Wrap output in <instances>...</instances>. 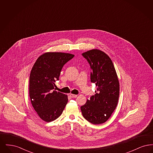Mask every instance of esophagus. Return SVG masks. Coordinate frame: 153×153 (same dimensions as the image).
Listing matches in <instances>:
<instances>
[{
  "instance_id": "esophagus-1",
  "label": "esophagus",
  "mask_w": 153,
  "mask_h": 153,
  "mask_svg": "<svg viewBox=\"0 0 153 153\" xmlns=\"http://www.w3.org/2000/svg\"><path fill=\"white\" fill-rule=\"evenodd\" d=\"M69 96H70L71 97H72V98H75V97H77V95H74V94H71Z\"/></svg>"
}]
</instances>
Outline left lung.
Masks as SVG:
<instances>
[{
    "mask_svg": "<svg viewBox=\"0 0 153 153\" xmlns=\"http://www.w3.org/2000/svg\"><path fill=\"white\" fill-rule=\"evenodd\" d=\"M82 55L90 65L91 81L96 84L97 91L81 107V111L91 123H104L116 108L119 100L120 87L117 72L109 56L100 50L92 49Z\"/></svg>",
    "mask_w": 153,
    "mask_h": 153,
    "instance_id": "1",
    "label": "left lung"
}]
</instances>
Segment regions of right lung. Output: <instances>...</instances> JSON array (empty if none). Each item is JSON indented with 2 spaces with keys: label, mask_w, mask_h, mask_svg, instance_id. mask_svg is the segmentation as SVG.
<instances>
[{
  "label": "right lung",
  "mask_w": 153,
  "mask_h": 153,
  "mask_svg": "<svg viewBox=\"0 0 153 153\" xmlns=\"http://www.w3.org/2000/svg\"><path fill=\"white\" fill-rule=\"evenodd\" d=\"M74 55L62 52H46L40 56L30 72L29 96L39 117L46 122L57 119L65 107L68 96L54 89L63 66Z\"/></svg>",
  "instance_id": "right-lung-1"
}]
</instances>
